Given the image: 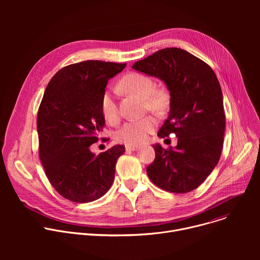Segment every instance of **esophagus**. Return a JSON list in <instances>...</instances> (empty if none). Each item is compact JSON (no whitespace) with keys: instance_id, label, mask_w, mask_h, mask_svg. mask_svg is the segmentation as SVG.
Here are the masks:
<instances>
[{"instance_id":"1","label":"esophagus","mask_w":260,"mask_h":260,"mask_svg":"<svg viewBox=\"0 0 260 260\" xmlns=\"http://www.w3.org/2000/svg\"><path fill=\"white\" fill-rule=\"evenodd\" d=\"M139 149V147L137 146H125V150L127 152H132V151H137Z\"/></svg>"}]
</instances>
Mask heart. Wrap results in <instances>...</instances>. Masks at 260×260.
Returning a JSON list of instances; mask_svg holds the SVG:
<instances>
[{
	"instance_id": "b5f03b06",
	"label": "heart",
	"mask_w": 260,
	"mask_h": 260,
	"mask_svg": "<svg viewBox=\"0 0 260 260\" xmlns=\"http://www.w3.org/2000/svg\"><path fill=\"white\" fill-rule=\"evenodd\" d=\"M120 87L132 94L143 99L145 108L156 114H162L169 108L170 96L165 89L155 88V82L145 74L134 72L126 74L119 82ZM101 110L108 122L118 119V109L115 94L112 90H106L101 100ZM157 122L152 116H146L139 120H131L124 123L117 132L116 139L127 145L137 146L147 141L148 136L154 131Z\"/></svg>"
}]
</instances>
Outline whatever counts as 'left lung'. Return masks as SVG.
Segmentation results:
<instances>
[{
  "label": "left lung",
  "mask_w": 260,
  "mask_h": 260,
  "mask_svg": "<svg viewBox=\"0 0 260 260\" xmlns=\"http://www.w3.org/2000/svg\"><path fill=\"white\" fill-rule=\"evenodd\" d=\"M160 79L170 91V112L157 136L175 133L169 150L154 144V161L147 175L156 186L175 193L189 192L217 166L225 131L223 98L214 71L181 48H165L132 67Z\"/></svg>",
  "instance_id": "1"
}]
</instances>
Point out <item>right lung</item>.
<instances>
[{
    "mask_svg": "<svg viewBox=\"0 0 260 260\" xmlns=\"http://www.w3.org/2000/svg\"><path fill=\"white\" fill-rule=\"evenodd\" d=\"M125 66L102 60L70 64L45 89L37 118L40 159L54 189L71 202H93L114 181L124 146L115 145L98 155L89 147L105 126L101 100L108 80Z\"/></svg>",
    "mask_w": 260,
    "mask_h": 260,
    "instance_id": "add662e5",
    "label": "right lung"
}]
</instances>
